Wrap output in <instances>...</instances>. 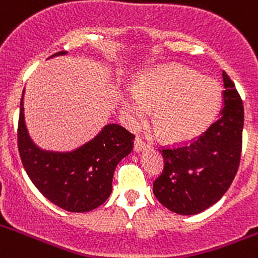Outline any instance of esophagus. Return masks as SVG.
Returning <instances> with one entry per match:
<instances>
[{"label":"esophagus","mask_w":258,"mask_h":258,"mask_svg":"<svg viewBox=\"0 0 258 258\" xmlns=\"http://www.w3.org/2000/svg\"><path fill=\"white\" fill-rule=\"evenodd\" d=\"M149 147V145L146 144V142L142 141L141 139H139V137H136L134 141V150L136 152H141V151H145V150Z\"/></svg>","instance_id":"34e87169"}]
</instances>
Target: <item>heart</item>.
Segmentation results:
<instances>
[{"label": "heart", "mask_w": 258, "mask_h": 258, "mask_svg": "<svg viewBox=\"0 0 258 258\" xmlns=\"http://www.w3.org/2000/svg\"><path fill=\"white\" fill-rule=\"evenodd\" d=\"M216 83L190 69L175 67L149 77L122 99L132 124L144 122L154 111L155 128L165 139L186 140L201 132L218 106Z\"/></svg>", "instance_id": "heart-1"}]
</instances>
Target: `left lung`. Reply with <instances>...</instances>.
<instances>
[{
    "label": "left lung",
    "mask_w": 258,
    "mask_h": 258,
    "mask_svg": "<svg viewBox=\"0 0 258 258\" xmlns=\"http://www.w3.org/2000/svg\"><path fill=\"white\" fill-rule=\"evenodd\" d=\"M223 108L219 118L190 144L162 150L164 170L154 194L169 211L192 216L216 204L237 174L242 152L243 103L223 71Z\"/></svg>",
    "instance_id": "left-lung-1"
}]
</instances>
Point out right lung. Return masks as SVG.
Masks as SVG:
<instances>
[{"mask_svg":"<svg viewBox=\"0 0 258 258\" xmlns=\"http://www.w3.org/2000/svg\"><path fill=\"white\" fill-rule=\"evenodd\" d=\"M67 55L60 51L50 57ZM24 94L20 103L17 141L22 165L32 184L52 204L76 213L102 206L112 192L117 164L131 152L134 135L116 123L106 124L91 141L72 151L37 146L25 123Z\"/></svg>","mask_w":258,"mask_h":258,"instance_id":"add662e5","label":"right lung"}]
</instances>
